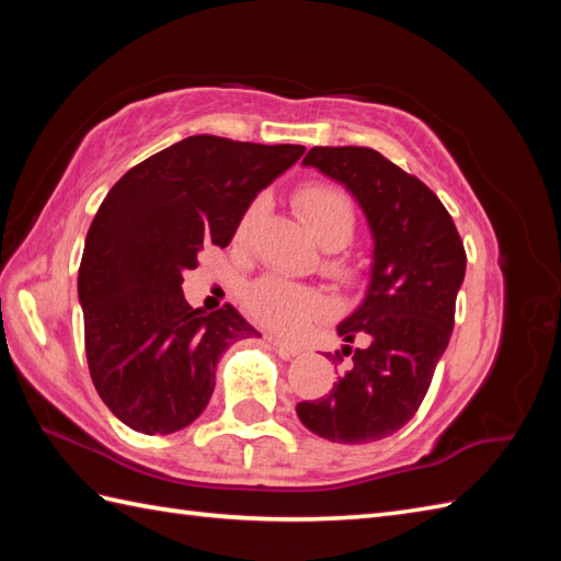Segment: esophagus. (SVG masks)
I'll use <instances>...</instances> for the list:
<instances>
[{"instance_id":"34e87169","label":"esophagus","mask_w":561,"mask_h":561,"mask_svg":"<svg viewBox=\"0 0 561 561\" xmlns=\"http://www.w3.org/2000/svg\"><path fill=\"white\" fill-rule=\"evenodd\" d=\"M267 342L272 344L274 350H277L282 356H296L301 352V347L299 344H291V342H287V340H282V337H267Z\"/></svg>"}]
</instances>
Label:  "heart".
<instances>
[{"mask_svg": "<svg viewBox=\"0 0 561 561\" xmlns=\"http://www.w3.org/2000/svg\"><path fill=\"white\" fill-rule=\"evenodd\" d=\"M294 202L308 226H311L320 245L337 250L352 241L356 231V207L347 190L330 183H308L299 187ZM262 207H265L262 199L250 202L241 224H238V238H245L250 233ZM330 267L342 274L347 272V265L342 260H332ZM243 304L250 318L270 330L284 332V335H301L318 320L335 311V304L323 289L274 277V274L250 282L243 291Z\"/></svg>", "mask_w": 561, "mask_h": 561, "instance_id": "heart-1", "label": "heart"}]
</instances>
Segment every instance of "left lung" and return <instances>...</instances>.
<instances>
[{
	"mask_svg": "<svg viewBox=\"0 0 561 561\" xmlns=\"http://www.w3.org/2000/svg\"><path fill=\"white\" fill-rule=\"evenodd\" d=\"M306 165L342 183L374 233L366 299L337 325L344 366L328 396L296 404L306 428L337 444H371L408 424L446 352L465 248L450 214L420 178L368 147H313ZM359 339L363 347L348 344Z\"/></svg>",
	"mask_w": 561,
	"mask_h": 561,
	"instance_id": "obj_1",
	"label": "left lung"
}]
</instances>
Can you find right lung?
<instances>
[{
  "label": "right lung",
  "instance_id": "add662e5",
  "mask_svg": "<svg viewBox=\"0 0 561 561\" xmlns=\"http://www.w3.org/2000/svg\"><path fill=\"white\" fill-rule=\"evenodd\" d=\"M304 151L195 135L137 163L101 202L79 265L83 342L93 386L129 428L193 424L221 354L257 337L229 304L190 306L183 272L202 248L229 245L250 202Z\"/></svg>",
  "mask_w": 561,
  "mask_h": 561
}]
</instances>
